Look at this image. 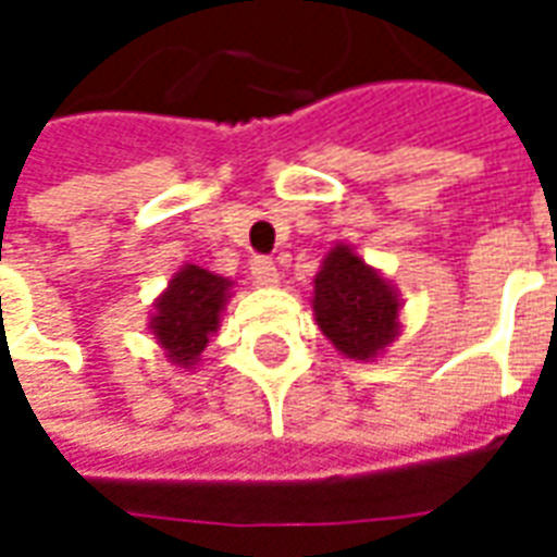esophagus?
I'll return each mask as SVG.
<instances>
[{
    "mask_svg": "<svg viewBox=\"0 0 557 557\" xmlns=\"http://www.w3.org/2000/svg\"><path fill=\"white\" fill-rule=\"evenodd\" d=\"M250 280H253L256 286L274 289V286H280L277 265L271 259H265V256H256V259H250Z\"/></svg>",
    "mask_w": 557,
    "mask_h": 557,
    "instance_id": "34e87169",
    "label": "esophagus"
}]
</instances>
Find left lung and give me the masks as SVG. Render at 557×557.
Here are the masks:
<instances>
[{
    "label": "left lung",
    "instance_id": "8db88e82",
    "mask_svg": "<svg viewBox=\"0 0 557 557\" xmlns=\"http://www.w3.org/2000/svg\"><path fill=\"white\" fill-rule=\"evenodd\" d=\"M397 286L367 265L351 244H334L313 280V315L334 349L373 361L399 337Z\"/></svg>",
    "mask_w": 557,
    "mask_h": 557
}]
</instances>
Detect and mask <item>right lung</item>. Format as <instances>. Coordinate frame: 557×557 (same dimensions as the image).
Instances as JSON below:
<instances>
[{"label":"right lung","instance_id":"1","mask_svg":"<svg viewBox=\"0 0 557 557\" xmlns=\"http://www.w3.org/2000/svg\"><path fill=\"white\" fill-rule=\"evenodd\" d=\"M232 280L199 265H182L160 292L151 313V334L166 361L194 370L208 339L218 334L220 313L232 298Z\"/></svg>","mask_w":557,"mask_h":557}]
</instances>
